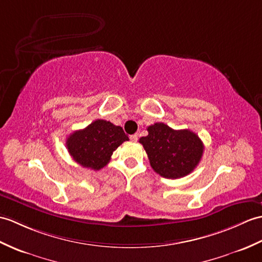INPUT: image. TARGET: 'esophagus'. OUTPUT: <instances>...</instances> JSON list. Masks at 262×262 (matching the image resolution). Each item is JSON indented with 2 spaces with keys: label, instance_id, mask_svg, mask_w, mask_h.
I'll list each match as a JSON object with an SVG mask.
<instances>
[{
  "label": "esophagus",
  "instance_id": "1",
  "mask_svg": "<svg viewBox=\"0 0 262 262\" xmlns=\"http://www.w3.org/2000/svg\"><path fill=\"white\" fill-rule=\"evenodd\" d=\"M129 138H130V141H133V142H136L137 139H138V134H134V135H130V136H129Z\"/></svg>",
  "mask_w": 262,
  "mask_h": 262
}]
</instances>
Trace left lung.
Instances as JSON below:
<instances>
[{
    "label": "left lung",
    "mask_w": 262,
    "mask_h": 262,
    "mask_svg": "<svg viewBox=\"0 0 262 262\" xmlns=\"http://www.w3.org/2000/svg\"><path fill=\"white\" fill-rule=\"evenodd\" d=\"M147 132L139 143L147 153L151 168L163 178H184L202 159L204 146L195 133L175 130L164 123L148 126Z\"/></svg>",
    "instance_id": "8db88e82"
}]
</instances>
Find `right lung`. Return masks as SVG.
Segmentation results:
<instances>
[{
  "label": "right lung",
  "instance_id": "right-lung-1",
  "mask_svg": "<svg viewBox=\"0 0 262 262\" xmlns=\"http://www.w3.org/2000/svg\"><path fill=\"white\" fill-rule=\"evenodd\" d=\"M126 141H128V136L120 126L97 119L86 128L70 134L66 145L69 154L79 165L98 171L107 165L113 151Z\"/></svg>",
  "mask_w": 262,
  "mask_h": 262
}]
</instances>
